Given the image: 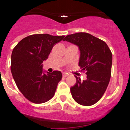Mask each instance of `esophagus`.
Masks as SVG:
<instances>
[{
    "instance_id": "obj_1",
    "label": "esophagus",
    "mask_w": 130,
    "mask_h": 130,
    "mask_svg": "<svg viewBox=\"0 0 130 130\" xmlns=\"http://www.w3.org/2000/svg\"><path fill=\"white\" fill-rule=\"evenodd\" d=\"M68 76V74H67V73H63V76L64 77H67V76Z\"/></svg>"
}]
</instances>
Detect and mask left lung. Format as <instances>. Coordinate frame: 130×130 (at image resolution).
Wrapping results in <instances>:
<instances>
[{
    "label": "left lung",
    "mask_w": 130,
    "mask_h": 130,
    "mask_svg": "<svg viewBox=\"0 0 130 130\" xmlns=\"http://www.w3.org/2000/svg\"><path fill=\"white\" fill-rule=\"evenodd\" d=\"M63 40L79 46V66L87 74V79L83 81L74 76L77 81L70 88L72 97L81 105H93L101 99L110 82L111 51L104 41L87 32L69 34Z\"/></svg>",
    "instance_id": "8db88e82"
}]
</instances>
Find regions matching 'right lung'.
<instances>
[{
	"mask_svg": "<svg viewBox=\"0 0 130 130\" xmlns=\"http://www.w3.org/2000/svg\"><path fill=\"white\" fill-rule=\"evenodd\" d=\"M64 37L32 34L22 39L12 50V77L20 91L31 102L42 104L54 96L57 84L62 79V73L54 71L44 74L42 63L48 59L53 46Z\"/></svg>",
	"mask_w": 130,
	"mask_h": 130,
	"instance_id": "add662e5",
	"label": "right lung"
}]
</instances>
